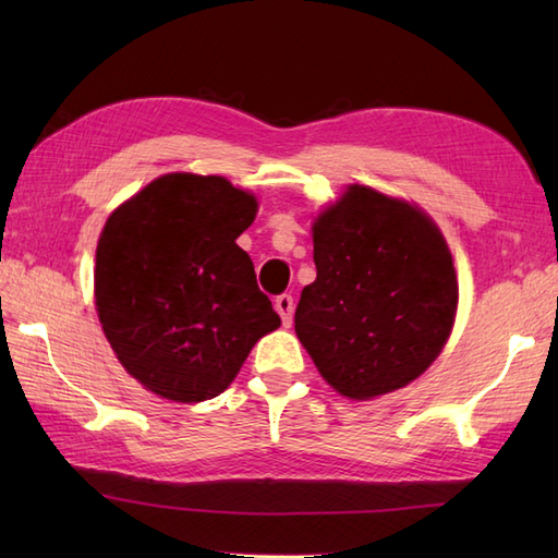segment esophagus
Returning a JSON list of instances; mask_svg holds the SVG:
<instances>
[{"mask_svg":"<svg viewBox=\"0 0 558 558\" xmlns=\"http://www.w3.org/2000/svg\"><path fill=\"white\" fill-rule=\"evenodd\" d=\"M276 310L282 318V326H292V312H294V300L292 294H280V298L276 300Z\"/></svg>","mask_w":558,"mask_h":558,"instance_id":"esophagus-1","label":"esophagus"}]
</instances>
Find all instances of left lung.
Here are the masks:
<instances>
[{"instance_id":"left-lung-1","label":"left lung","mask_w":558,"mask_h":558,"mask_svg":"<svg viewBox=\"0 0 558 558\" xmlns=\"http://www.w3.org/2000/svg\"><path fill=\"white\" fill-rule=\"evenodd\" d=\"M314 264L294 330L338 393L369 400L426 372L458 310L453 256L426 213L352 184L314 222Z\"/></svg>"}]
</instances>
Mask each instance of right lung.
I'll use <instances>...</instances> for the list:
<instances>
[{"label": "right lung", "mask_w": 558, "mask_h": 558, "mask_svg": "<svg viewBox=\"0 0 558 558\" xmlns=\"http://www.w3.org/2000/svg\"><path fill=\"white\" fill-rule=\"evenodd\" d=\"M256 208L225 177L172 172L105 222L96 310L117 360L156 396H220L256 340L280 326L236 246Z\"/></svg>", "instance_id": "right-lung-1"}]
</instances>
